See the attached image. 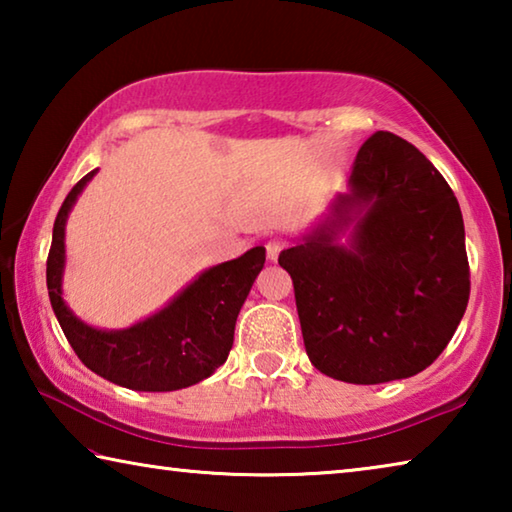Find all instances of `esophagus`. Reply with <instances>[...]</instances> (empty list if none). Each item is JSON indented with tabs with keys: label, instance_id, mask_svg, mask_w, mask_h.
Returning <instances> with one entry per match:
<instances>
[{
	"label": "esophagus",
	"instance_id": "1",
	"mask_svg": "<svg viewBox=\"0 0 512 512\" xmlns=\"http://www.w3.org/2000/svg\"><path fill=\"white\" fill-rule=\"evenodd\" d=\"M284 248H287V244H284V241H268V244H266V257L271 259V262H275V259L280 257V253H282Z\"/></svg>",
	"mask_w": 512,
	"mask_h": 512
}]
</instances>
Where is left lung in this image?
Here are the masks:
<instances>
[{"instance_id": "obj_1", "label": "left lung", "mask_w": 512, "mask_h": 512, "mask_svg": "<svg viewBox=\"0 0 512 512\" xmlns=\"http://www.w3.org/2000/svg\"><path fill=\"white\" fill-rule=\"evenodd\" d=\"M277 262L293 280L309 361L348 384L418 375L452 341L470 300L452 187L386 131L359 149L350 194L336 196L327 219Z\"/></svg>"}]
</instances>
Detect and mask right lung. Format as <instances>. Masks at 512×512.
Here are the masks:
<instances>
[{"instance_id": "right-lung-1", "label": "right lung", "mask_w": 512, "mask_h": 512, "mask_svg": "<svg viewBox=\"0 0 512 512\" xmlns=\"http://www.w3.org/2000/svg\"><path fill=\"white\" fill-rule=\"evenodd\" d=\"M94 173L97 169L72 187L54 223L47 257V289L58 323L85 366L112 384L149 393L194 386L228 359L239 309L264 268L266 250L255 246L237 259L207 268L167 307L133 327L97 329L85 325L63 300L65 223Z\"/></svg>"}]
</instances>
